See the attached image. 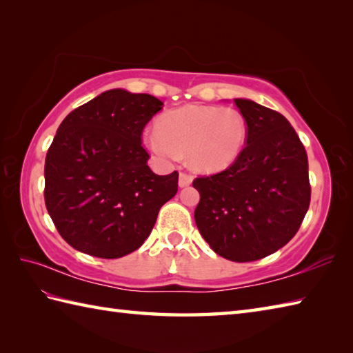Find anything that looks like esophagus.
Instances as JSON below:
<instances>
[{"label": "esophagus", "instance_id": "34e87169", "mask_svg": "<svg viewBox=\"0 0 353 353\" xmlns=\"http://www.w3.org/2000/svg\"><path fill=\"white\" fill-rule=\"evenodd\" d=\"M192 181H193V176H192V175L185 174V172H181V174H179V181H178L179 187H187V185H190V184H192Z\"/></svg>", "mask_w": 353, "mask_h": 353}]
</instances>
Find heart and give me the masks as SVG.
Segmentation results:
<instances>
[{
    "mask_svg": "<svg viewBox=\"0 0 353 353\" xmlns=\"http://www.w3.org/2000/svg\"><path fill=\"white\" fill-rule=\"evenodd\" d=\"M248 139V123L236 108L185 105L164 113L159 131L146 136L150 150L164 160L187 154L201 172H219L239 159Z\"/></svg>",
    "mask_w": 353,
    "mask_h": 353,
    "instance_id": "obj_1",
    "label": "heart"
}]
</instances>
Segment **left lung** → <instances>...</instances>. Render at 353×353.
<instances>
[{
    "instance_id": "8db88e82",
    "label": "left lung",
    "mask_w": 353,
    "mask_h": 353,
    "mask_svg": "<svg viewBox=\"0 0 353 353\" xmlns=\"http://www.w3.org/2000/svg\"><path fill=\"white\" fill-rule=\"evenodd\" d=\"M248 123L246 146L230 168L194 178V221L210 248L236 263L256 261L299 231L311 199L307 151L285 117L234 99Z\"/></svg>"
}]
</instances>
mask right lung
Segmentation results:
<instances>
[{
    "mask_svg": "<svg viewBox=\"0 0 353 353\" xmlns=\"http://www.w3.org/2000/svg\"><path fill=\"white\" fill-rule=\"evenodd\" d=\"M163 108L148 93L112 89L70 112L45 159V205L61 237L98 258H121L150 236L178 192V172L155 175L142 146Z\"/></svg>",
    "mask_w": 353,
    "mask_h": 353,
    "instance_id": "obj_1",
    "label": "right lung"
}]
</instances>
